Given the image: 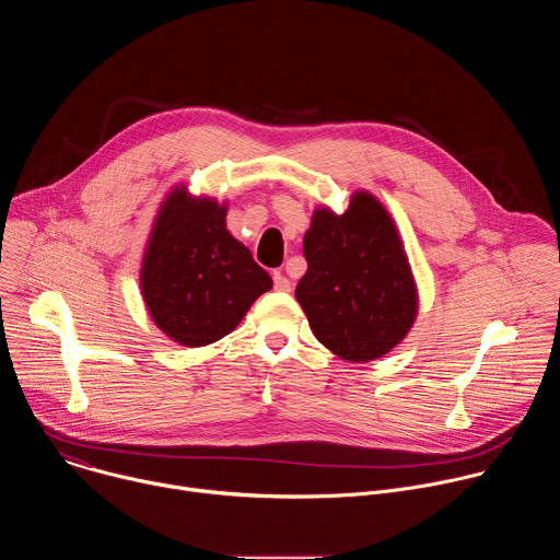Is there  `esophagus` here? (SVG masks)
<instances>
[{
  "label": "esophagus",
  "mask_w": 560,
  "mask_h": 560,
  "mask_svg": "<svg viewBox=\"0 0 560 560\" xmlns=\"http://www.w3.org/2000/svg\"><path fill=\"white\" fill-rule=\"evenodd\" d=\"M272 281H275V290H277V292H290V288H292L290 279H288L283 272H275V275H272Z\"/></svg>",
  "instance_id": "34e87169"
}]
</instances>
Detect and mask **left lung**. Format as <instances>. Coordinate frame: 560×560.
Here are the masks:
<instances>
[{"label":"left lung","mask_w":560,"mask_h":560,"mask_svg":"<svg viewBox=\"0 0 560 560\" xmlns=\"http://www.w3.org/2000/svg\"><path fill=\"white\" fill-rule=\"evenodd\" d=\"M307 272L296 285L314 337L365 363L401 343L417 318V285L387 210L357 192L343 214L318 208L303 236Z\"/></svg>","instance_id":"1"}]
</instances>
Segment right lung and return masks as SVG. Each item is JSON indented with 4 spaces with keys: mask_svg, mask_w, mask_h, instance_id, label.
I'll use <instances>...</instances> for the list:
<instances>
[{
    "mask_svg": "<svg viewBox=\"0 0 560 560\" xmlns=\"http://www.w3.org/2000/svg\"><path fill=\"white\" fill-rule=\"evenodd\" d=\"M272 288L270 275L225 228V203L175 188L159 210L141 266V292L156 328L201 348L230 335Z\"/></svg>",
    "mask_w": 560,
    "mask_h": 560,
    "instance_id": "right-lung-1",
    "label": "right lung"
}]
</instances>
